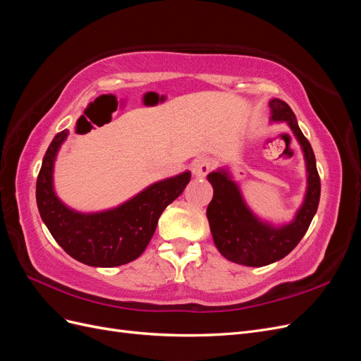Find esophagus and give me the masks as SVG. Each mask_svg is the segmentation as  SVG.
<instances>
[{
    "label": "esophagus",
    "mask_w": 361,
    "mask_h": 361,
    "mask_svg": "<svg viewBox=\"0 0 361 361\" xmlns=\"http://www.w3.org/2000/svg\"><path fill=\"white\" fill-rule=\"evenodd\" d=\"M214 169V161L207 157H199L195 158L191 164V170L197 178L206 176L207 173Z\"/></svg>",
    "instance_id": "34e87169"
}]
</instances>
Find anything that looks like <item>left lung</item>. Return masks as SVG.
<instances>
[{"label": "left lung", "instance_id": "1", "mask_svg": "<svg viewBox=\"0 0 361 361\" xmlns=\"http://www.w3.org/2000/svg\"><path fill=\"white\" fill-rule=\"evenodd\" d=\"M269 108L272 122H286L304 152L307 192L293 221L281 227L260 221L248 209L231 174L226 170L207 174V180L214 187V197L206 209L214 244L227 260L245 267H265L288 256L307 232L321 197V179L313 149L301 133L290 106L285 101L271 99Z\"/></svg>", "mask_w": 361, "mask_h": 361}]
</instances>
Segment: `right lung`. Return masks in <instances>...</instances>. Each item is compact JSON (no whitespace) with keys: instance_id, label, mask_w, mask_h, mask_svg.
I'll list each match as a JSON object with an SVG mask.
<instances>
[{"instance_id":"add662e5","label":"right lung","mask_w":361,"mask_h":361,"mask_svg":"<svg viewBox=\"0 0 361 361\" xmlns=\"http://www.w3.org/2000/svg\"><path fill=\"white\" fill-rule=\"evenodd\" d=\"M68 134L64 129L54 137L37 176L36 200L43 223L57 244L81 264L111 268L135 260L150 243L164 209L183 192L191 173L150 185L114 209L75 212L59 200L52 187L54 161Z\"/></svg>"}]
</instances>
